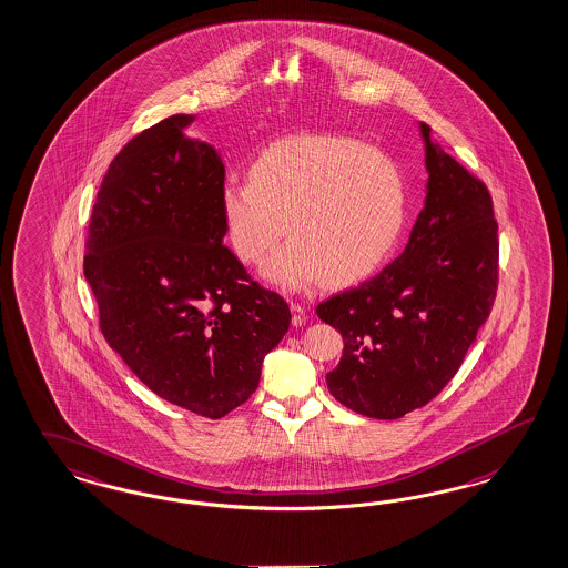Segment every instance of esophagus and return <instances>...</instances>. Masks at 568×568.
<instances>
[{"label":"esophagus","mask_w":568,"mask_h":568,"mask_svg":"<svg viewBox=\"0 0 568 568\" xmlns=\"http://www.w3.org/2000/svg\"><path fill=\"white\" fill-rule=\"evenodd\" d=\"M292 313H294L292 323H294L295 327H300V325H304V323H306V318H308V311H306L302 304L292 302Z\"/></svg>","instance_id":"obj_1"}]
</instances>
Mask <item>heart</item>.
Masks as SVG:
<instances>
[{
  "mask_svg": "<svg viewBox=\"0 0 568 568\" xmlns=\"http://www.w3.org/2000/svg\"><path fill=\"white\" fill-rule=\"evenodd\" d=\"M407 184L384 151L337 134L276 140L255 156L250 180L231 176L220 215L236 257L257 266L285 231L266 276L287 290L325 278L353 285L375 273L407 222Z\"/></svg>",
  "mask_w": 568,
  "mask_h": 568,
  "instance_id": "b5f03b06",
  "label": "heart"
}]
</instances>
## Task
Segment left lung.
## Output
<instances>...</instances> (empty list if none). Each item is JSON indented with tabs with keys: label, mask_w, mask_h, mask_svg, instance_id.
I'll use <instances>...</instances> for the list:
<instances>
[{
	"label": "left lung",
	"mask_w": 568,
	"mask_h": 568,
	"mask_svg": "<svg viewBox=\"0 0 568 568\" xmlns=\"http://www.w3.org/2000/svg\"><path fill=\"white\" fill-rule=\"evenodd\" d=\"M426 140L428 195L405 252L379 274L316 306L339 329L344 354L327 373L348 409L398 419L428 405L459 372L499 283L489 189Z\"/></svg>",
	"instance_id": "left-lung-1"
}]
</instances>
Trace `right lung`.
<instances>
[{"label":"right lung","instance_id":"obj_1","mask_svg":"<svg viewBox=\"0 0 568 568\" xmlns=\"http://www.w3.org/2000/svg\"><path fill=\"white\" fill-rule=\"evenodd\" d=\"M191 115L142 130L111 161L92 207L83 274L109 346L156 396L217 419L260 384L290 304L224 243V163L184 138Z\"/></svg>","mask_w":568,"mask_h":568}]
</instances>
